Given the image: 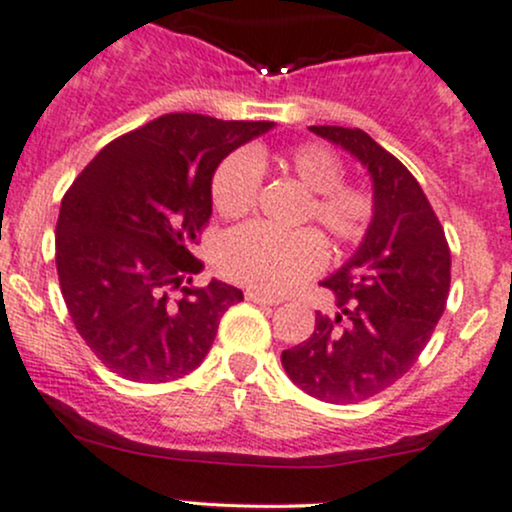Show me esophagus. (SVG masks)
Instances as JSON below:
<instances>
[{"instance_id":"obj_1","label":"esophagus","mask_w":512,"mask_h":512,"mask_svg":"<svg viewBox=\"0 0 512 512\" xmlns=\"http://www.w3.org/2000/svg\"><path fill=\"white\" fill-rule=\"evenodd\" d=\"M245 299L252 301V304H265V306H277L279 304V299L265 297V294H260V292H245Z\"/></svg>"}]
</instances>
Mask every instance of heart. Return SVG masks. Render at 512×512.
Here are the masks:
<instances>
[{"label":"heart","mask_w":512,"mask_h":512,"mask_svg":"<svg viewBox=\"0 0 512 512\" xmlns=\"http://www.w3.org/2000/svg\"><path fill=\"white\" fill-rule=\"evenodd\" d=\"M265 149H240L220 161L211 181L213 208L223 218H242L255 208L260 193ZM274 164L289 171L311 191L301 220H314L338 247L365 240L375 220V198L368 188L343 184L346 166L326 144L306 142L274 154ZM326 242L311 228L274 230L250 223L230 230L218 247V265L225 277L255 292L282 294L326 265Z\"/></svg>","instance_id":"heart-1"}]
</instances>
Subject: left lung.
I'll use <instances>...</instances> for the list:
<instances>
[{
  "label": "left lung",
  "instance_id": "left-lung-1",
  "mask_svg": "<svg viewBox=\"0 0 512 512\" xmlns=\"http://www.w3.org/2000/svg\"><path fill=\"white\" fill-rule=\"evenodd\" d=\"M309 129L368 169L375 220L351 260L321 282L338 314L316 311L311 338L284 351L282 365L306 395L353 405L417 363L446 309L451 252L432 203L400 159L358 127Z\"/></svg>",
  "mask_w": 512,
  "mask_h": 512
}]
</instances>
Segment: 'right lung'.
<instances>
[{
	"instance_id": "right-lung-1",
	"label": "right lung",
	"mask_w": 512,
	"mask_h": 512,
	"mask_svg": "<svg viewBox=\"0 0 512 512\" xmlns=\"http://www.w3.org/2000/svg\"><path fill=\"white\" fill-rule=\"evenodd\" d=\"M274 122L171 112L100 149L61 201L56 270L80 338L134 383H169L203 363L240 289L193 287L218 164Z\"/></svg>"
}]
</instances>
